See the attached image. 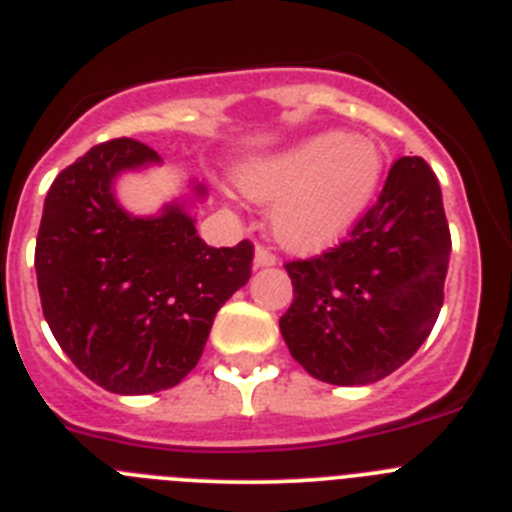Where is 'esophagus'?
Returning a JSON list of instances; mask_svg holds the SVG:
<instances>
[{
  "label": "esophagus",
  "instance_id": "34e87169",
  "mask_svg": "<svg viewBox=\"0 0 512 512\" xmlns=\"http://www.w3.org/2000/svg\"><path fill=\"white\" fill-rule=\"evenodd\" d=\"M275 262H278V257L273 255V250H270V247L257 245V250H255V267H270V265H275Z\"/></svg>",
  "mask_w": 512,
  "mask_h": 512
}]
</instances>
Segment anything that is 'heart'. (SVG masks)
<instances>
[{
	"label": "heart",
	"mask_w": 512,
	"mask_h": 512,
	"mask_svg": "<svg viewBox=\"0 0 512 512\" xmlns=\"http://www.w3.org/2000/svg\"><path fill=\"white\" fill-rule=\"evenodd\" d=\"M380 147L349 132H321L242 170L257 201H275L270 229L285 250L313 255L347 237L380 188Z\"/></svg>",
	"instance_id": "b5f03b06"
}]
</instances>
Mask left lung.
I'll return each mask as SVG.
<instances>
[{"mask_svg": "<svg viewBox=\"0 0 512 512\" xmlns=\"http://www.w3.org/2000/svg\"><path fill=\"white\" fill-rule=\"evenodd\" d=\"M451 234L423 158L395 160L344 242L285 262L293 303L280 334L298 365L331 385H370L416 354L439 319Z\"/></svg>", "mask_w": 512, "mask_h": 512, "instance_id": "left-lung-1", "label": "left lung"}]
</instances>
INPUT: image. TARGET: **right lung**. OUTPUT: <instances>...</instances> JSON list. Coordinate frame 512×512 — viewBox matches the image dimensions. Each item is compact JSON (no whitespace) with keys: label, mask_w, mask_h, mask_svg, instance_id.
Wrapping results in <instances>:
<instances>
[{"label":"right lung","mask_w":512,"mask_h":512,"mask_svg":"<svg viewBox=\"0 0 512 512\" xmlns=\"http://www.w3.org/2000/svg\"><path fill=\"white\" fill-rule=\"evenodd\" d=\"M158 160L130 137L91 147L50 186L35 245L55 342L89 380L119 395L178 385L199 362L216 311L252 275L250 239L209 247L181 204L140 219L114 201L122 170Z\"/></svg>","instance_id":"right-lung-1"}]
</instances>
